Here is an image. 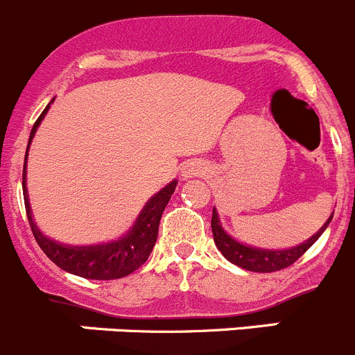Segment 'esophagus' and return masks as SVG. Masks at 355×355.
Listing matches in <instances>:
<instances>
[{
  "label": "esophagus",
  "mask_w": 355,
  "mask_h": 355,
  "mask_svg": "<svg viewBox=\"0 0 355 355\" xmlns=\"http://www.w3.org/2000/svg\"><path fill=\"white\" fill-rule=\"evenodd\" d=\"M204 172H205V168L202 167L198 162H188V164L183 167L184 180H188V178H193V175H202Z\"/></svg>",
  "instance_id": "1"
}]
</instances>
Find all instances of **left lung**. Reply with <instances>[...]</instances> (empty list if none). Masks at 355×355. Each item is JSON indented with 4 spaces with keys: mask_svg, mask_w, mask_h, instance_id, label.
I'll return each instance as SVG.
<instances>
[{
    "mask_svg": "<svg viewBox=\"0 0 355 355\" xmlns=\"http://www.w3.org/2000/svg\"><path fill=\"white\" fill-rule=\"evenodd\" d=\"M331 218L327 219V221L324 223L322 228H320L313 237H310L309 241L296 245V248L293 249H284V251H268V249L249 248V245H244L241 244V242L234 241L230 235L223 230L221 225H219V218L216 209H212L211 228H212V235H214L216 245H218L221 254L225 256L228 261L241 266V268L249 270V272L268 273V272H277V270L288 268V266H291L300 256L305 254V252L310 249V245H312L313 242L320 237V234L326 230L329 221H331Z\"/></svg>",
    "mask_w": 355,
    "mask_h": 355,
    "instance_id": "1",
    "label": "left lung"
}]
</instances>
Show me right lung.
I'll return each instance as SVG.
<instances>
[{
  "label": "right lung",
  "mask_w": 355,
  "mask_h": 355,
  "mask_svg": "<svg viewBox=\"0 0 355 355\" xmlns=\"http://www.w3.org/2000/svg\"><path fill=\"white\" fill-rule=\"evenodd\" d=\"M49 107L50 104L43 110V113L40 114L38 120L33 125L28 150L33 137H35L36 129L42 123L43 116L49 111ZM26 160H28V153H26V158H24L22 190L29 226H31L33 235H35L36 242L42 248V251L59 268L74 273V275L85 277V279H94V281H111V279H121V277L129 275V273H132L134 270H137L146 261L148 256L153 251L155 242H157L162 212H164L165 205L171 200V195L174 193L175 184H178L175 181L168 183L164 190L158 191L155 197H151L146 202L144 209L141 211L139 218L134 223L132 230L125 235L123 239H120L116 242H110V244L85 245V248H76L74 245L73 248V245H62L59 242L52 241V239L45 237L38 230V226L35 225V221H33L28 191H26Z\"/></svg>",
  "instance_id": "right-lung-1"
}]
</instances>
